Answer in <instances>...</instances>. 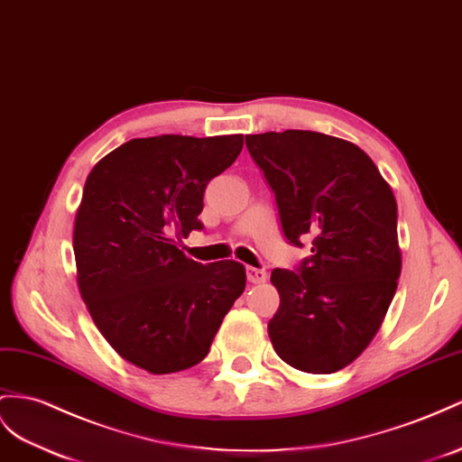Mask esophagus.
Wrapping results in <instances>:
<instances>
[{
	"label": "esophagus",
	"mask_w": 462,
	"mask_h": 462,
	"mask_svg": "<svg viewBox=\"0 0 462 462\" xmlns=\"http://www.w3.org/2000/svg\"><path fill=\"white\" fill-rule=\"evenodd\" d=\"M245 275H247V281L254 282V285H259V282H265V281H267V273H265L263 269L247 267V269H245Z\"/></svg>",
	"instance_id": "obj_1"
}]
</instances>
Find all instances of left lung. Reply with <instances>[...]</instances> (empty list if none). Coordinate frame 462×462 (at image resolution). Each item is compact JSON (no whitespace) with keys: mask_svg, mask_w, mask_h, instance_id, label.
Masks as SVG:
<instances>
[{"mask_svg":"<svg viewBox=\"0 0 462 462\" xmlns=\"http://www.w3.org/2000/svg\"><path fill=\"white\" fill-rule=\"evenodd\" d=\"M245 146L275 191L287 238H312L300 273H271L281 300L271 344L294 369L336 373L371 344L398 287L393 187L349 140L285 130L247 134Z\"/></svg>","mask_w":462,"mask_h":462,"instance_id":"1","label":"left lung"}]
</instances>
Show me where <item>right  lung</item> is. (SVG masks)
<instances>
[{
	"label": "right lung",
	"instance_id": "add662e5",
	"mask_svg": "<svg viewBox=\"0 0 462 462\" xmlns=\"http://www.w3.org/2000/svg\"><path fill=\"white\" fill-rule=\"evenodd\" d=\"M242 146L244 134L133 138L88 175L74 222L78 289L101 336L138 369L203 361L245 289L242 263L203 265L177 245L203 228L205 189Z\"/></svg>",
	"mask_w": 462,
	"mask_h": 462
}]
</instances>
